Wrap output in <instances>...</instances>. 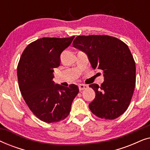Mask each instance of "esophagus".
Listing matches in <instances>:
<instances>
[{
  "instance_id": "34e87169",
  "label": "esophagus",
  "mask_w": 150,
  "mask_h": 150,
  "mask_svg": "<svg viewBox=\"0 0 150 150\" xmlns=\"http://www.w3.org/2000/svg\"><path fill=\"white\" fill-rule=\"evenodd\" d=\"M79 90L80 91H82V90H84V89H86L88 88V85H84V84H80L79 85Z\"/></svg>"
}]
</instances>
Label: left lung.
<instances>
[{"label": "left lung", "instance_id": "obj_1", "mask_svg": "<svg viewBox=\"0 0 150 150\" xmlns=\"http://www.w3.org/2000/svg\"><path fill=\"white\" fill-rule=\"evenodd\" d=\"M73 47L87 55L93 68L103 71L104 82L89 85L96 97L89 107L98 117L114 120L124 113L132 99L136 65L128 46L108 35L78 36Z\"/></svg>", "mask_w": 150, "mask_h": 150}]
</instances>
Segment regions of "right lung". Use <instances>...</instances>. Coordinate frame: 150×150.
<instances>
[{
    "label": "right lung",
    "instance_id": "add662e5",
    "mask_svg": "<svg viewBox=\"0 0 150 150\" xmlns=\"http://www.w3.org/2000/svg\"><path fill=\"white\" fill-rule=\"evenodd\" d=\"M74 36L43 38L28 44L18 65L19 88L24 101L37 117L46 123L58 122L68 116L78 86L69 87L52 81L54 68L61 63V54Z\"/></svg>",
    "mask_w": 150,
    "mask_h": 150
}]
</instances>
